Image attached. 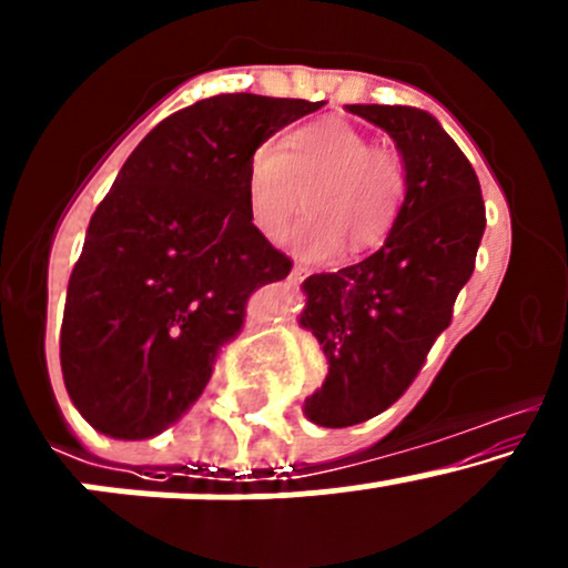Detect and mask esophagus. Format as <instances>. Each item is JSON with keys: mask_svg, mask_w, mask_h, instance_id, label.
<instances>
[{"mask_svg": "<svg viewBox=\"0 0 568 568\" xmlns=\"http://www.w3.org/2000/svg\"><path fill=\"white\" fill-rule=\"evenodd\" d=\"M307 274H310L307 266H294V272H291V280H294V283H302V280L307 277Z\"/></svg>", "mask_w": 568, "mask_h": 568, "instance_id": "obj_1", "label": "esophagus"}]
</instances>
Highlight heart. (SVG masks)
<instances>
[{"label": "heart", "mask_w": 568, "mask_h": 568, "mask_svg": "<svg viewBox=\"0 0 568 568\" xmlns=\"http://www.w3.org/2000/svg\"><path fill=\"white\" fill-rule=\"evenodd\" d=\"M244 190L250 217L268 239L283 236L307 190L310 214L288 242L302 255L324 258L339 242L367 250L389 236L408 195V163L399 149L373 143L351 122L315 119L280 143H258Z\"/></svg>", "instance_id": "1"}]
</instances>
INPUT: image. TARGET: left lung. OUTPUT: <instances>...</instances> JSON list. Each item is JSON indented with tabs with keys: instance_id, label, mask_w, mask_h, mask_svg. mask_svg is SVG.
<instances>
[{
	"instance_id": "left-lung-1",
	"label": "left lung",
	"mask_w": 568,
	"mask_h": 568,
	"mask_svg": "<svg viewBox=\"0 0 568 568\" xmlns=\"http://www.w3.org/2000/svg\"><path fill=\"white\" fill-rule=\"evenodd\" d=\"M392 135L408 163V195L384 247L339 272L304 280L302 326L329 359L304 410L321 427H351L397 403L452 324L457 294L485 234L479 179L433 116L408 105H348Z\"/></svg>"
}]
</instances>
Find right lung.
Instances as JSON below:
<instances>
[{
    "instance_id": "obj_1",
    "label": "right lung",
    "mask_w": 568,
    "mask_h": 568,
    "mask_svg": "<svg viewBox=\"0 0 568 568\" xmlns=\"http://www.w3.org/2000/svg\"><path fill=\"white\" fill-rule=\"evenodd\" d=\"M321 105L214 94L165 116L122 165L89 220L62 321L64 386L94 429L141 440L176 425L250 296L288 277L294 261L250 217L244 169Z\"/></svg>"
}]
</instances>
